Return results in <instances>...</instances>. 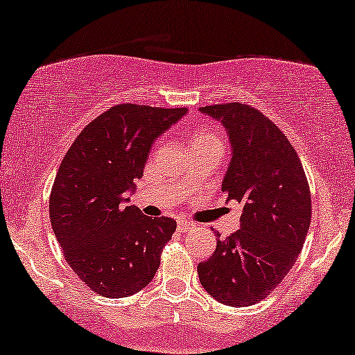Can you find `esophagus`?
Instances as JSON below:
<instances>
[{
	"mask_svg": "<svg viewBox=\"0 0 355 355\" xmlns=\"http://www.w3.org/2000/svg\"><path fill=\"white\" fill-rule=\"evenodd\" d=\"M191 229H194V224H192V222L186 220V218H179V220H178V230L179 232H187Z\"/></svg>",
	"mask_w": 355,
	"mask_h": 355,
	"instance_id": "esophagus-1",
	"label": "esophagus"
}]
</instances>
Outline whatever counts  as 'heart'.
Instances as JSON below:
<instances>
[{"mask_svg": "<svg viewBox=\"0 0 355 355\" xmlns=\"http://www.w3.org/2000/svg\"><path fill=\"white\" fill-rule=\"evenodd\" d=\"M187 143H189L191 148L222 146V137L218 131L212 128H196L191 131Z\"/></svg>", "mask_w": 355, "mask_h": 355, "instance_id": "obj_1", "label": "heart"}]
</instances>
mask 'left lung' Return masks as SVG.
<instances>
[{
  "mask_svg": "<svg viewBox=\"0 0 355 355\" xmlns=\"http://www.w3.org/2000/svg\"><path fill=\"white\" fill-rule=\"evenodd\" d=\"M199 110L229 135L222 191L242 204L240 229L198 265L199 282L218 303L243 308L268 296L295 265L311 224V194L298 153L265 115L239 102Z\"/></svg>",
  "mask_w": 355,
  "mask_h": 355,
  "instance_id": "1",
  "label": "left lung"
}]
</instances>
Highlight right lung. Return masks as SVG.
<instances>
[{"mask_svg": "<svg viewBox=\"0 0 355 355\" xmlns=\"http://www.w3.org/2000/svg\"><path fill=\"white\" fill-rule=\"evenodd\" d=\"M186 108L116 105L80 131L57 171L51 224L65 260L90 290L125 298L155 277L163 247L176 230L169 217L126 205L156 138Z\"/></svg>", "mask_w": 355, "mask_h": 355, "instance_id": "1", "label": "right lung"}]
</instances>
